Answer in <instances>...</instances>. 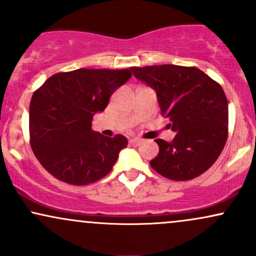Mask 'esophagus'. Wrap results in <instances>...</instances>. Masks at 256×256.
I'll return each instance as SVG.
<instances>
[{
	"label": "esophagus",
	"mask_w": 256,
	"mask_h": 256,
	"mask_svg": "<svg viewBox=\"0 0 256 256\" xmlns=\"http://www.w3.org/2000/svg\"><path fill=\"white\" fill-rule=\"evenodd\" d=\"M140 142H142V140H140V138H137V137H134V138H131V140H130V143H131V144H140Z\"/></svg>",
	"instance_id": "esophagus-1"
}]
</instances>
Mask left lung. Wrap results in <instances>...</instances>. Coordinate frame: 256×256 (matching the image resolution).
I'll return each instance as SVG.
<instances>
[{"mask_svg": "<svg viewBox=\"0 0 256 256\" xmlns=\"http://www.w3.org/2000/svg\"><path fill=\"white\" fill-rule=\"evenodd\" d=\"M134 76L156 91L161 116L176 137L155 140L158 154L150 166L171 180L204 173L224 149L228 134V100L222 85L196 67L177 64L131 67Z\"/></svg>", "mask_w": 256, "mask_h": 256, "instance_id": "obj_1", "label": "left lung"}]
</instances>
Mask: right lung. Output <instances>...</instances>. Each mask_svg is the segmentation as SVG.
Segmentation results:
<instances>
[{
    "mask_svg": "<svg viewBox=\"0 0 256 256\" xmlns=\"http://www.w3.org/2000/svg\"><path fill=\"white\" fill-rule=\"evenodd\" d=\"M131 76L128 68H79L52 76L34 91L30 144L52 177L71 185H88L112 171L128 140L122 134L102 136L91 128V122Z\"/></svg>",
    "mask_w": 256,
    "mask_h": 256,
    "instance_id": "1",
    "label": "right lung"
}]
</instances>
